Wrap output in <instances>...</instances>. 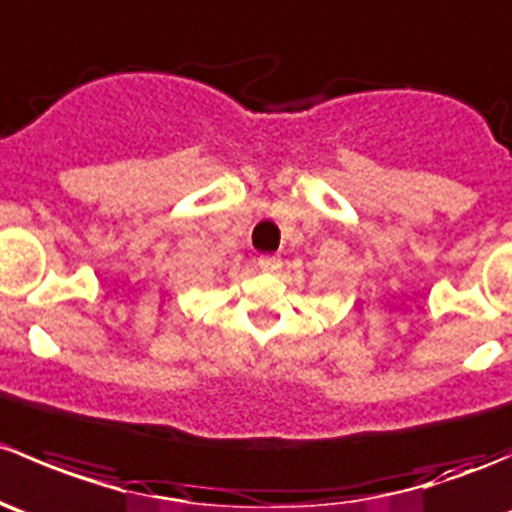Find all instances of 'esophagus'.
I'll use <instances>...</instances> for the list:
<instances>
[{
    "label": "esophagus",
    "instance_id": "1",
    "mask_svg": "<svg viewBox=\"0 0 512 512\" xmlns=\"http://www.w3.org/2000/svg\"><path fill=\"white\" fill-rule=\"evenodd\" d=\"M277 265H280V260H277L275 255H262L260 257V267L265 272H272V270H277Z\"/></svg>",
    "mask_w": 512,
    "mask_h": 512
}]
</instances>
